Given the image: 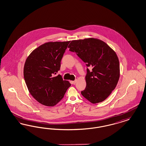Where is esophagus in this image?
Wrapping results in <instances>:
<instances>
[{"label": "esophagus", "instance_id": "obj_1", "mask_svg": "<svg viewBox=\"0 0 146 146\" xmlns=\"http://www.w3.org/2000/svg\"><path fill=\"white\" fill-rule=\"evenodd\" d=\"M76 81H77V80H75L74 81H71V82H72V84L74 85V84H76Z\"/></svg>", "mask_w": 146, "mask_h": 146}]
</instances>
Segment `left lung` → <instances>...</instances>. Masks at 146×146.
I'll list each match as a JSON object with an SVG mask.
<instances>
[{
    "mask_svg": "<svg viewBox=\"0 0 146 146\" xmlns=\"http://www.w3.org/2000/svg\"><path fill=\"white\" fill-rule=\"evenodd\" d=\"M88 67L86 87L81 93L92 104L105 100L113 91L120 77L119 61L115 52L105 42L94 38L73 40L68 46Z\"/></svg>",
    "mask_w": 146,
    "mask_h": 146,
    "instance_id": "1",
    "label": "left lung"
}]
</instances>
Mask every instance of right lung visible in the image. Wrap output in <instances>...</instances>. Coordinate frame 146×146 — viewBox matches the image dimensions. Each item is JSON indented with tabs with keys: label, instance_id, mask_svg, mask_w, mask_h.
Returning a JSON list of instances; mask_svg holds the SVG:
<instances>
[{
	"label": "right lung",
	"instance_id": "add662e5",
	"mask_svg": "<svg viewBox=\"0 0 146 146\" xmlns=\"http://www.w3.org/2000/svg\"><path fill=\"white\" fill-rule=\"evenodd\" d=\"M70 41L41 45L27 58L24 77L31 94L42 105L54 106L64 98L71 84L60 74L61 60Z\"/></svg>",
	"mask_w": 146,
	"mask_h": 146
}]
</instances>
